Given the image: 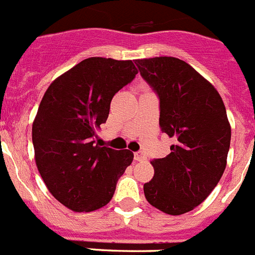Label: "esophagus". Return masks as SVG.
Instances as JSON below:
<instances>
[{
	"label": "esophagus",
	"mask_w": 255,
	"mask_h": 255,
	"mask_svg": "<svg viewBox=\"0 0 255 255\" xmlns=\"http://www.w3.org/2000/svg\"><path fill=\"white\" fill-rule=\"evenodd\" d=\"M134 158L135 161H145V159H147V155L144 154L143 152H136L134 154Z\"/></svg>",
	"instance_id": "esophagus-1"
}]
</instances>
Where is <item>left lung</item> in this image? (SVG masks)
<instances>
[{
    "instance_id": "8db88e82",
    "label": "left lung",
    "mask_w": 255,
    "mask_h": 255,
    "mask_svg": "<svg viewBox=\"0 0 255 255\" xmlns=\"http://www.w3.org/2000/svg\"><path fill=\"white\" fill-rule=\"evenodd\" d=\"M159 98V126L176 143L153 159L145 199L167 215L193 211L216 188L226 168L231 126L216 88L176 57L135 60Z\"/></svg>"
}]
</instances>
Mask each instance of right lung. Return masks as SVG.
Wrapping results in <instances>:
<instances>
[{"label":"right lung","instance_id":"add662e5","mask_svg":"<svg viewBox=\"0 0 255 255\" xmlns=\"http://www.w3.org/2000/svg\"><path fill=\"white\" fill-rule=\"evenodd\" d=\"M138 70L131 60L91 57L51 83L33 121L38 171L53 197L74 212L102 208L134 158L96 143L115 94Z\"/></svg>","mask_w":255,"mask_h":255}]
</instances>
